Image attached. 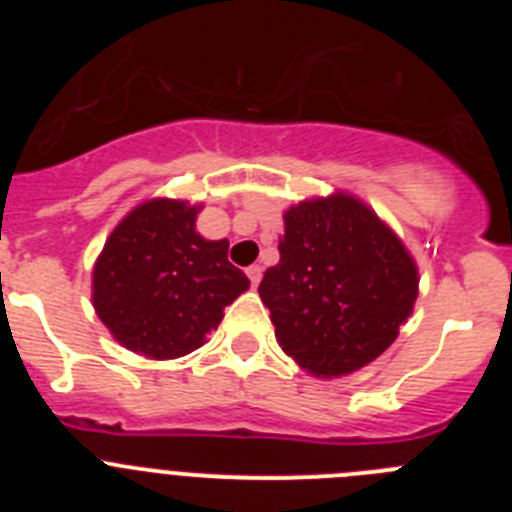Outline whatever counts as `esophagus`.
I'll use <instances>...</instances> for the list:
<instances>
[{"instance_id": "34e87169", "label": "esophagus", "mask_w": 512, "mask_h": 512, "mask_svg": "<svg viewBox=\"0 0 512 512\" xmlns=\"http://www.w3.org/2000/svg\"><path fill=\"white\" fill-rule=\"evenodd\" d=\"M246 274H248V279H251V284H253V287H259V282H261V274H264V269H261L259 264H253V266H248V269H246Z\"/></svg>"}]
</instances>
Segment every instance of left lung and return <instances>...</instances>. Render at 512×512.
<instances>
[{"label":"left lung","instance_id":"1","mask_svg":"<svg viewBox=\"0 0 512 512\" xmlns=\"http://www.w3.org/2000/svg\"><path fill=\"white\" fill-rule=\"evenodd\" d=\"M287 356L346 377L392 346L418 297V266L372 207L336 192L284 212L279 264L259 284Z\"/></svg>","mask_w":512,"mask_h":512}]
</instances>
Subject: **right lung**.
<instances>
[{
    "label": "right lung",
    "instance_id": "obj_1",
    "mask_svg": "<svg viewBox=\"0 0 512 512\" xmlns=\"http://www.w3.org/2000/svg\"><path fill=\"white\" fill-rule=\"evenodd\" d=\"M202 205L140 202L112 230L92 271V302L120 346L148 359L192 354L248 289L225 241L197 233Z\"/></svg>",
    "mask_w": 512,
    "mask_h": 512
}]
</instances>
